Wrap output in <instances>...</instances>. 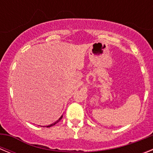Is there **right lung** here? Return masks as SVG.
I'll return each instance as SVG.
<instances>
[{"label":"right lung","instance_id":"obj_1","mask_svg":"<svg viewBox=\"0 0 153 153\" xmlns=\"http://www.w3.org/2000/svg\"><path fill=\"white\" fill-rule=\"evenodd\" d=\"M62 118H63V116H62V117H60V119H59V120H57V121H56V122H55L54 123H53V124H51V125H49V126H44V127H51V126H54L55 125V124H56V123H57L58 122H59V121H60V120H61V119Z\"/></svg>","mask_w":153,"mask_h":153}]
</instances>
